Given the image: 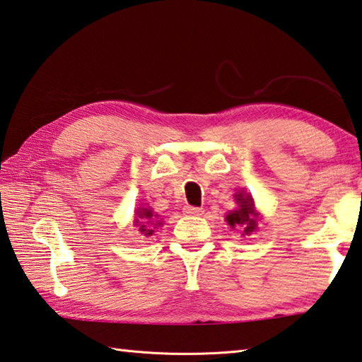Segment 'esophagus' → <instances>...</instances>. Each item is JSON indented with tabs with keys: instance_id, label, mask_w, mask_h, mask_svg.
Here are the masks:
<instances>
[{
	"instance_id": "34e87169",
	"label": "esophagus",
	"mask_w": 362,
	"mask_h": 362,
	"mask_svg": "<svg viewBox=\"0 0 362 362\" xmlns=\"http://www.w3.org/2000/svg\"><path fill=\"white\" fill-rule=\"evenodd\" d=\"M183 212H185L187 215H193V216H199L204 214V210L199 209V207H194V206H187L185 209H183Z\"/></svg>"
}]
</instances>
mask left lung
<instances>
[{
	"instance_id": "1",
	"label": "left lung",
	"mask_w": 362,
	"mask_h": 362,
	"mask_svg": "<svg viewBox=\"0 0 362 362\" xmlns=\"http://www.w3.org/2000/svg\"><path fill=\"white\" fill-rule=\"evenodd\" d=\"M235 202L239 209L226 215V221L231 228H240L244 234L253 233L256 229V212L253 206V199L247 194H235Z\"/></svg>"
}]
</instances>
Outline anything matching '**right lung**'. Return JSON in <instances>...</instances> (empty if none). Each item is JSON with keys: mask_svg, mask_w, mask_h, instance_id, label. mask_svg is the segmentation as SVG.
<instances>
[{"mask_svg": "<svg viewBox=\"0 0 362 362\" xmlns=\"http://www.w3.org/2000/svg\"><path fill=\"white\" fill-rule=\"evenodd\" d=\"M155 215L150 209H137V218L136 225L139 226V231L146 235H150L153 233L152 226L156 225L155 223Z\"/></svg>", "mask_w": 362, "mask_h": 362, "instance_id": "obj_1", "label": "right lung"}]
</instances>
